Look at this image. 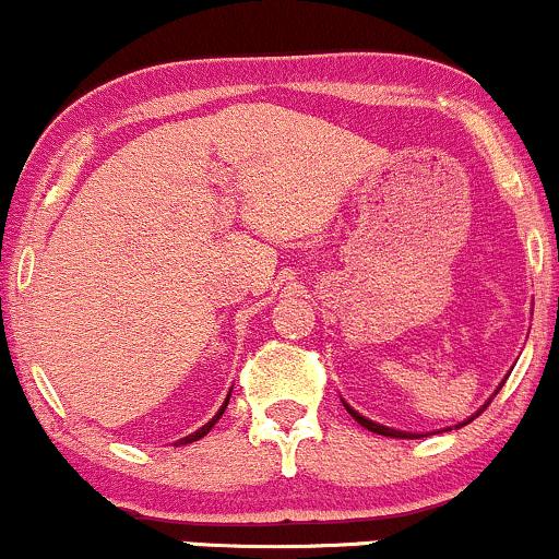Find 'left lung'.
Listing matches in <instances>:
<instances>
[{"mask_svg": "<svg viewBox=\"0 0 559 559\" xmlns=\"http://www.w3.org/2000/svg\"><path fill=\"white\" fill-rule=\"evenodd\" d=\"M502 386H504V383H499V389H502ZM499 389H497V391H499ZM497 391H493V394H497ZM493 394H491V400H493ZM491 400H489V402H491ZM342 402H344V400H342ZM489 402H486L484 407H480L476 415L484 413V409L489 407ZM344 407H346V413H349L352 418H355L357 423H360L362 428H368V431H373V433H378V436H389V439H420V436H423V433H413V431H400V428H389V426H381V423H373V420H370V418H365V415L357 413L355 407H349V404H346V402H344ZM476 415H471V418H467V420L457 423V426H454V428H463V426H467V423H471L473 418H476ZM447 431H452V428H447Z\"/></svg>", "mask_w": 559, "mask_h": 559, "instance_id": "1", "label": "left lung"}]
</instances>
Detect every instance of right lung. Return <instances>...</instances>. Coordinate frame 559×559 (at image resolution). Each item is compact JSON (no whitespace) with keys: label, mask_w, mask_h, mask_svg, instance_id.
I'll return each mask as SVG.
<instances>
[{"label":"right lung","mask_w":559,"mask_h":559,"mask_svg":"<svg viewBox=\"0 0 559 559\" xmlns=\"http://www.w3.org/2000/svg\"><path fill=\"white\" fill-rule=\"evenodd\" d=\"M230 391H234V389H230ZM230 391H228L226 402H223V404H221V409H217V413L213 415V420H207V423H204V426H202V428H199V431H194V433H189V436H183V439H178V441H176V444H173V447H178V444H191V441H199V439H204V436H207L210 431H213V426H215V423L223 418V413H226V407H228V400H230Z\"/></svg>","instance_id":"add662e5"}]
</instances>
